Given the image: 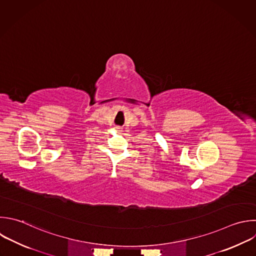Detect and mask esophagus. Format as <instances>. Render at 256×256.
<instances>
[{"label":"esophagus","mask_w":256,"mask_h":256,"mask_svg":"<svg viewBox=\"0 0 256 256\" xmlns=\"http://www.w3.org/2000/svg\"><path fill=\"white\" fill-rule=\"evenodd\" d=\"M116 131H118V132H122V129H121L120 127H116Z\"/></svg>","instance_id":"obj_1"}]
</instances>
